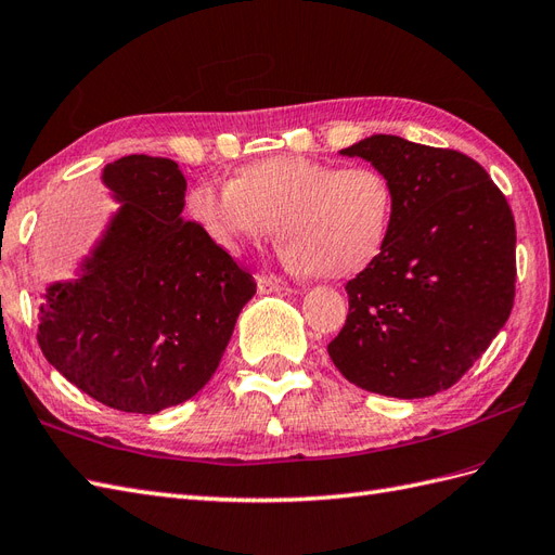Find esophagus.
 <instances>
[{"label": "esophagus", "mask_w": 555, "mask_h": 555, "mask_svg": "<svg viewBox=\"0 0 555 555\" xmlns=\"http://www.w3.org/2000/svg\"><path fill=\"white\" fill-rule=\"evenodd\" d=\"M258 291L260 293H281V291H288L286 283H283L279 276H258Z\"/></svg>", "instance_id": "obj_1"}]
</instances>
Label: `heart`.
<instances>
[{
	"instance_id": "obj_1",
	"label": "heart",
	"mask_w": 555,
	"mask_h": 555,
	"mask_svg": "<svg viewBox=\"0 0 555 555\" xmlns=\"http://www.w3.org/2000/svg\"><path fill=\"white\" fill-rule=\"evenodd\" d=\"M188 210L224 250L238 253L276 230L283 258L297 272L345 279L385 248L396 190L375 166L272 156L244 166L224 188L194 184Z\"/></svg>"
}]
</instances>
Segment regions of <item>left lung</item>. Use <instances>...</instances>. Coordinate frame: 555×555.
Returning a JSON list of instances; mask_svg holds the SVG:
<instances>
[{
  "label": "left lung",
  "mask_w": 555,
  "mask_h": 555,
  "mask_svg": "<svg viewBox=\"0 0 555 555\" xmlns=\"http://www.w3.org/2000/svg\"><path fill=\"white\" fill-rule=\"evenodd\" d=\"M343 154L389 176L396 210L385 248L347 283L331 359L351 385L391 399L450 389L514 307V212L488 170L457 150L379 133Z\"/></svg>",
  "instance_id": "1"
}]
</instances>
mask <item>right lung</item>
<instances>
[{
    "label": "right lung",
    "mask_w": 555,
    "mask_h": 555,
    "mask_svg": "<svg viewBox=\"0 0 555 555\" xmlns=\"http://www.w3.org/2000/svg\"><path fill=\"white\" fill-rule=\"evenodd\" d=\"M103 182L121 208L81 276L49 286L37 343L98 403L154 415L216 373L255 279L182 220L188 182L176 162L121 156Z\"/></svg>",
    "instance_id": "right-lung-1"
}]
</instances>
